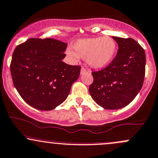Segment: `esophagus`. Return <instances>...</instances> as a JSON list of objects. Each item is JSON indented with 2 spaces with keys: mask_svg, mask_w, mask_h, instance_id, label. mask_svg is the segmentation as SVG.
I'll return each instance as SVG.
<instances>
[{
  "mask_svg": "<svg viewBox=\"0 0 158 158\" xmlns=\"http://www.w3.org/2000/svg\"><path fill=\"white\" fill-rule=\"evenodd\" d=\"M87 71L85 69V68H81V75H82V74H86V73H87Z\"/></svg>",
  "mask_w": 158,
  "mask_h": 158,
  "instance_id": "34e87169",
  "label": "esophagus"
}]
</instances>
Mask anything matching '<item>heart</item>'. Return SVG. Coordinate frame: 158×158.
<instances>
[{
	"instance_id": "obj_1",
	"label": "heart",
	"mask_w": 158,
	"mask_h": 158,
	"mask_svg": "<svg viewBox=\"0 0 158 158\" xmlns=\"http://www.w3.org/2000/svg\"><path fill=\"white\" fill-rule=\"evenodd\" d=\"M74 52L67 53L73 58L86 59L90 68L100 69L112 62L116 52V43L109 36L83 39L77 40L73 45Z\"/></svg>"
}]
</instances>
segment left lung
Instances as JSON below:
<instances>
[{
	"mask_svg": "<svg viewBox=\"0 0 158 158\" xmlns=\"http://www.w3.org/2000/svg\"><path fill=\"white\" fill-rule=\"evenodd\" d=\"M118 44L117 54L104 69L92 72L94 82L89 87L93 100L106 110L128 105L139 94L145 74V52L131 38L113 36Z\"/></svg>",
	"mask_w": 158,
	"mask_h": 158,
	"instance_id": "8db88e82",
	"label": "left lung"
}]
</instances>
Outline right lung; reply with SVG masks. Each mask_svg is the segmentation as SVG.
<instances>
[{"label": "right lung", "mask_w": 158, "mask_h": 158, "mask_svg": "<svg viewBox=\"0 0 158 158\" xmlns=\"http://www.w3.org/2000/svg\"><path fill=\"white\" fill-rule=\"evenodd\" d=\"M68 44L54 39L32 38L16 47L10 63L13 83L24 101L48 111L67 99L81 66L62 60Z\"/></svg>", "instance_id": "right-lung-1"}]
</instances>
